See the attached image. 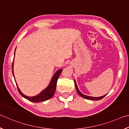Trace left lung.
Returning a JSON list of instances; mask_svg holds the SVG:
<instances>
[{
  "label": "left lung",
  "mask_w": 129,
  "mask_h": 129,
  "mask_svg": "<svg viewBox=\"0 0 129 129\" xmlns=\"http://www.w3.org/2000/svg\"><path fill=\"white\" fill-rule=\"evenodd\" d=\"M74 83H75V87H76V91H77L78 94H79V95L82 97V98H84L85 99H88V100H101V99H102L103 98H104V97L107 95V94H105V95L104 96H101V97H99V98H93V97H91V96H86V95H84V94H82L81 92L79 91V90L78 88L77 87V85H76V82L74 80Z\"/></svg>",
  "instance_id": "obj_1"
}]
</instances>
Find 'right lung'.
I'll use <instances>...</instances> for the list:
<instances>
[{
  "label": "right lung",
  "mask_w": 129,
  "mask_h": 129,
  "mask_svg": "<svg viewBox=\"0 0 129 129\" xmlns=\"http://www.w3.org/2000/svg\"><path fill=\"white\" fill-rule=\"evenodd\" d=\"M13 60L12 66V74H13ZM62 71V69L58 70L56 71L55 73V74L54 75L53 77L52 78V79L50 82V84L49 85V86L37 96H33V97H29V96H26L25 95H24V94L22 93H21V92L20 91V90L19 89V87H18L17 84L16 83L18 91H19V93L21 94L22 97H24V98H25L26 99H27V100H28L29 101H31V102H33V103H39L40 101H45L46 100H49V99H51L52 97L53 96L54 93H55L56 87V83H57L58 79ZM13 77H14V75H13Z\"/></svg>",
  "instance_id": "add662e5"
}]
</instances>
